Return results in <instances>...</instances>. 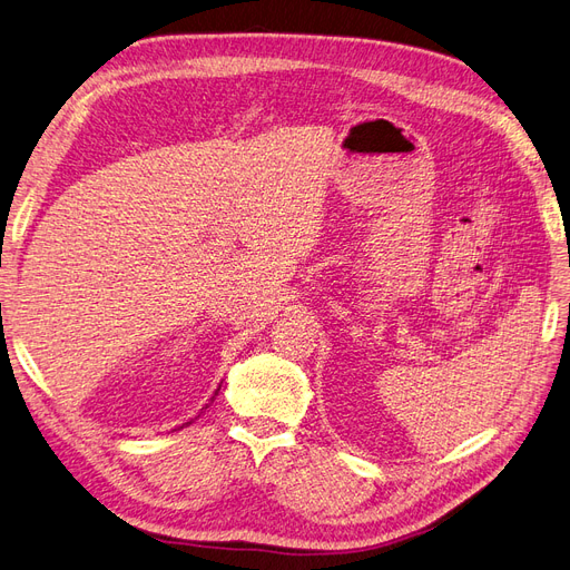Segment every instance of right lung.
Listing matches in <instances>:
<instances>
[{"label": "right lung", "instance_id": "obj_1", "mask_svg": "<svg viewBox=\"0 0 570 570\" xmlns=\"http://www.w3.org/2000/svg\"><path fill=\"white\" fill-rule=\"evenodd\" d=\"M217 391H219V389H217ZM215 395H217V393H215Z\"/></svg>", "mask_w": 570, "mask_h": 570}]
</instances>
